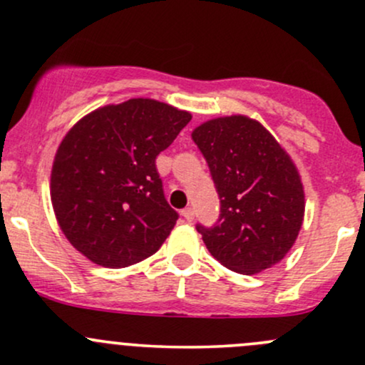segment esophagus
<instances>
[{"mask_svg":"<svg viewBox=\"0 0 365 365\" xmlns=\"http://www.w3.org/2000/svg\"><path fill=\"white\" fill-rule=\"evenodd\" d=\"M182 216L187 220V222H192V220H194L195 213H194V210H192V207H185V210L182 211Z\"/></svg>","mask_w":365,"mask_h":365,"instance_id":"obj_1","label":"esophagus"}]
</instances>
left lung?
I'll list each match as a JSON object with an SVG mask.
<instances>
[{"label": "left lung", "mask_w": 365, "mask_h": 365, "mask_svg": "<svg viewBox=\"0 0 365 365\" xmlns=\"http://www.w3.org/2000/svg\"><path fill=\"white\" fill-rule=\"evenodd\" d=\"M220 197L213 227L197 223L222 265L255 275L293 247L305 215L298 170L279 142L246 115L218 118L192 131Z\"/></svg>", "instance_id": "8db88e82"}]
</instances>
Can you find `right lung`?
Wrapping results in <instances>:
<instances>
[{"mask_svg":"<svg viewBox=\"0 0 365 365\" xmlns=\"http://www.w3.org/2000/svg\"><path fill=\"white\" fill-rule=\"evenodd\" d=\"M190 119L158 100L131 98L72 126L55 155L51 204L79 253L123 268L163 246L178 213L164 197L155 158Z\"/></svg>","mask_w":365,"mask_h":365,"instance_id":"1","label":"right lung"}]
</instances>
